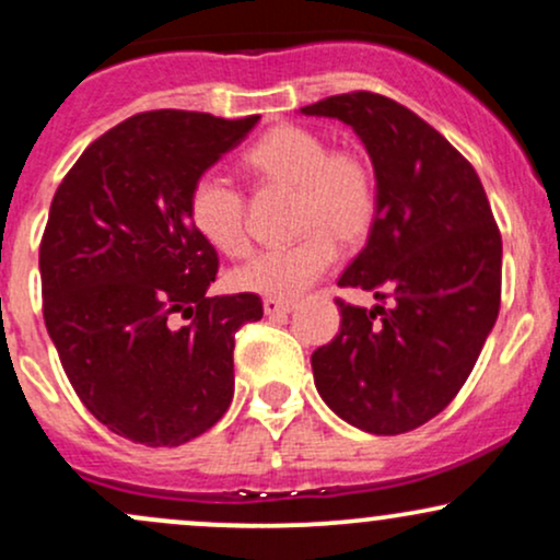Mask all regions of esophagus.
Instances as JSON below:
<instances>
[{
  "label": "esophagus",
  "mask_w": 560,
  "mask_h": 560,
  "mask_svg": "<svg viewBox=\"0 0 560 560\" xmlns=\"http://www.w3.org/2000/svg\"><path fill=\"white\" fill-rule=\"evenodd\" d=\"M292 302L289 300H276V298H266L262 300V311H266L268 318H276V316H287V313H292Z\"/></svg>",
  "instance_id": "esophagus-1"
}]
</instances>
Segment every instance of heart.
<instances>
[{
	"label": "heart",
	"instance_id": "heart-1",
	"mask_svg": "<svg viewBox=\"0 0 560 560\" xmlns=\"http://www.w3.org/2000/svg\"><path fill=\"white\" fill-rule=\"evenodd\" d=\"M244 168L266 182L294 186L298 229L305 236L271 247L234 271V287L262 298L294 300L307 292L337 260V242H361L374 226L376 178L352 150H329V141L305 126L284 124L249 144ZM189 215L199 234L226 255L249 247L244 197L215 171L199 173L189 189Z\"/></svg>",
	"mask_w": 560,
	"mask_h": 560
}]
</instances>
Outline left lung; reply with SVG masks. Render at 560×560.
Here are the masks:
<instances>
[{
    "instance_id": "obj_1",
    "label": "left lung",
    "mask_w": 560,
    "mask_h": 560,
    "mask_svg": "<svg viewBox=\"0 0 560 560\" xmlns=\"http://www.w3.org/2000/svg\"><path fill=\"white\" fill-rule=\"evenodd\" d=\"M300 113L337 118L374 163L376 215L339 287V334L313 352L318 395L369 434L419 429L458 395L500 311L503 240L468 160L389 96H326Z\"/></svg>"
}]
</instances>
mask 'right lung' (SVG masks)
Returning <instances> with one entry per match:
<instances>
[{"instance_id": "1", "label": "right lung", "mask_w": 560, "mask_h": 560, "mask_svg": "<svg viewBox=\"0 0 560 560\" xmlns=\"http://www.w3.org/2000/svg\"><path fill=\"white\" fill-rule=\"evenodd\" d=\"M258 120L131 115L55 191L38 247L44 324L89 413L139 445L195 440L234 397V334L262 302L208 298L218 253L191 223L189 189ZM176 312L190 318L178 330Z\"/></svg>"}]
</instances>
